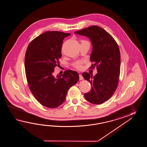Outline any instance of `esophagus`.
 I'll list each match as a JSON object with an SVG mask.
<instances>
[{
	"label": "esophagus",
	"instance_id": "34e87169",
	"mask_svg": "<svg viewBox=\"0 0 147 147\" xmlns=\"http://www.w3.org/2000/svg\"><path fill=\"white\" fill-rule=\"evenodd\" d=\"M79 79H80V80L84 79V77H82V75H81V74H80V75H79Z\"/></svg>",
	"mask_w": 147,
	"mask_h": 147
}]
</instances>
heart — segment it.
I'll return each mask as SVG.
<instances>
[{
  "mask_svg": "<svg viewBox=\"0 0 147 147\" xmlns=\"http://www.w3.org/2000/svg\"><path fill=\"white\" fill-rule=\"evenodd\" d=\"M84 42H88L87 41L82 40L81 43H84ZM84 63V61H77L74 63H73L72 66L75 67L76 69H78V70H81L83 68L82 64Z\"/></svg>",
  "mask_w": 147,
  "mask_h": 147,
  "instance_id": "heart-1",
  "label": "heart"
}]
</instances>
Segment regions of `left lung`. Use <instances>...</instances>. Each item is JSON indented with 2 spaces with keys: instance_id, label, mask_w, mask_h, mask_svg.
I'll list each match as a JSON object with an SVG mask.
<instances>
[{
  "instance_id": "8db88e82",
  "label": "left lung",
  "mask_w": 147,
  "mask_h": 147,
  "mask_svg": "<svg viewBox=\"0 0 147 147\" xmlns=\"http://www.w3.org/2000/svg\"><path fill=\"white\" fill-rule=\"evenodd\" d=\"M75 34L89 38L92 45L90 68L96 67L94 76L84 72L82 76L90 83L91 90L84 94L89 102L99 105L109 100L118 87L120 72V53L115 40L103 28L92 26Z\"/></svg>"
}]
</instances>
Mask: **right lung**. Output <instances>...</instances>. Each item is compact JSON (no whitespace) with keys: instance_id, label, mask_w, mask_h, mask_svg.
Here are the masks:
<instances>
[{"instance_id":"obj_1","label":"right lung","mask_w":147,"mask_h":147,"mask_svg":"<svg viewBox=\"0 0 147 147\" xmlns=\"http://www.w3.org/2000/svg\"><path fill=\"white\" fill-rule=\"evenodd\" d=\"M70 34L46 31L31 41L26 52L25 72L29 87L38 102L47 108L61 105L69 88L79 79L78 73L71 70L54 75L55 68L59 65L63 40Z\"/></svg>"}]
</instances>
